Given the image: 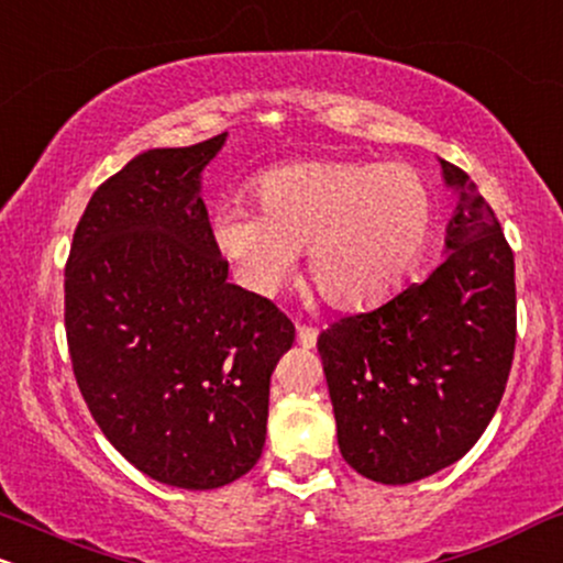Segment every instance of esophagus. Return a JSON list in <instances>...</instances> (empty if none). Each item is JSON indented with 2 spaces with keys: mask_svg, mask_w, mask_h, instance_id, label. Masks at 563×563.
<instances>
[{
  "mask_svg": "<svg viewBox=\"0 0 563 563\" xmlns=\"http://www.w3.org/2000/svg\"><path fill=\"white\" fill-rule=\"evenodd\" d=\"M296 341H299V346L303 349H314L317 328H311V324H299V328H296Z\"/></svg>",
  "mask_w": 563,
  "mask_h": 563,
  "instance_id": "esophagus-1",
  "label": "esophagus"
}]
</instances>
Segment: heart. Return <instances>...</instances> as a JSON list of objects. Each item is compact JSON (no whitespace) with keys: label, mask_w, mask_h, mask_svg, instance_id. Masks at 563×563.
<instances>
[{"label":"heart","mask_w":563,"mask_h":563,"mask_svg":"<svg viewBox=\"0 0 563 563\" xmlns=\"http://www.w3.org/2000/svg\"><path fill=\"white\" fill-rule=\"evenodd\" d=\"M254 196L262 216L228 201L212 217L217 249L239 280L275 294L307 249L309 280L343 311L390 299L435 225L428 180L401 162H294L264 173Z\"/></svg>","instance_id":"1"}]
</instances>
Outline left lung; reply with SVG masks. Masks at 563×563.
Wrapping results in <instances>:
<instances>
[{"label":"left lung","instance_id":"8db88e82","mask_svg":"<svg viewBox=\"0 0 563 563\" xmlns=\"http://www.w3.org/2000/svg\"><path fill=\"white\" fill-rule=\"evenodd\" d=\"M438 162L456 196L445 260L422 283L317 338L343 459L383 485L435 475L477 443L517 341L509 243L470 175Z\"/></svg>","mask_w":563,"mask_h":563}]
</instances>
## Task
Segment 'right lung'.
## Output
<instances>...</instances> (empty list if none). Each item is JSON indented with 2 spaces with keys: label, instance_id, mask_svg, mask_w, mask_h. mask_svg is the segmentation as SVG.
Returning a JSON list of instances; mask_svg holds the SVG:
<instances>
[{
  "label": "right lung",
  "instance_id": "obj_1",
  "mask_svg": "<svg viewBox=\"0 0 563 563\" xmlns=\"http://www.w3.org/2000/svg\"><path fill=\"white\" fill-rule=\"evenodd\" d=\"M228 133L148 148L101 183L65 269V330L88 411L135 470L212 490L260 462L269 377L294 346L273 301L228 283L201 173Z\"/></svg>",
  "mask_w": 563,
  "mask_h": 563
}]
</instances>
